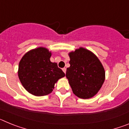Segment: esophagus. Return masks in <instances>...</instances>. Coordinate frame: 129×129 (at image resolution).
Instances as JSON below:
<instances>
[{"instance_id": "34e87169", "label": "esophagus", "mask_w": 129, "mask_h": 129, "mask_svg": "<svg viewBox=\"0 0 129 129\" xmlns=\"http://www.w3.org/2000/svg\"><path fill=\"white\" fill-rule=\"evenodd\" d=\"M62 71L64 72V74H66V72H67V68H62Z\"/></svg>"}]
</instances>
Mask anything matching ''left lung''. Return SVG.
Returning a JSON list of instances; mask_svg holds the SVG:
<instances>
[{
  "label": "left lung",
  "instance_id": "left-lung-1",
  "mask_svg": "<svg viewBox=\"0 0 129 129\" xmlns=\"http://www.w3.org/2000/svg\"><path fill=\"white\" fill-rule=\"evenodd\" d=\"M70 67L66 77L73 93L79 98L88 99L99 92L105 79V72L95 54L84 48L68 53Z\"/></svg>",
  "mask_w": 129,
  "mask_h": 129
}]
</instances>
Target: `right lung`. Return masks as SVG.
<instances>
[{
  "label": "right lung",
  "mask_w": 129,
  "mask_h": 129,
  "mask_svg": "<svg viewBox=\"0 0 129 129\" xmlns=\"http://www.w3.org/2000/svg\"><path fill=\"white\" fill-rule=\"evenodd\" d=\"M52 53L46 48L29 51L19 62L18 76L22 86L35 96L50 94L55 83L65 74L56 62L50 61Z\"/></svg>",
  "instance_id": "add662e5"
}]
</instances>
